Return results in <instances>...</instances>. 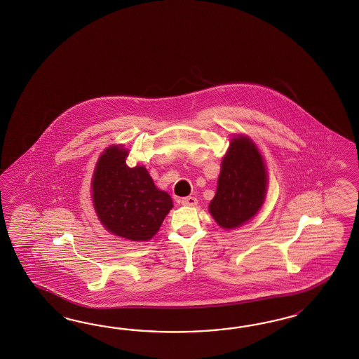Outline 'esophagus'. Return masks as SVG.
Listing matches in <instances>:
<instances>
[{
	"mask_svg": "<svg viewBox=\"0 0 359 359\" xmlns=\"http://www.w3.org/2000/svg\"><path fill=\"white\" fill-rule=\"evenodd\" d=\"M181 203L184 205H195L198 203V199L195 196H186L181 201Z\"/></svg>",
	"mask_w": 359,
	"mask_h": 359,
	"instance_id": "1",
	"label": "esophagus"
}]
</instances>
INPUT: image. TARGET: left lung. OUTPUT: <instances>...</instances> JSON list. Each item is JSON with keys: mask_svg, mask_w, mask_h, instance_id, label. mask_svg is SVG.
<instances>
[{"mask_svg": "<svg viewBox=\"0 0 359 359\" xmlns=\"http://www.w3.org/2000/svg\"><path fill=\"white\" fill-rule=\"evenodd\" d=\"M266 184V168L256 145L237 136L223 158L215 198L208 207L216 223L232 229L252 219L265 201Z\"/></svg>", "mask_w": 359, "mask_h": 359, "instance_id": "1", "label": "left lung"}]
</instances>
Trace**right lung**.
Wrapping results in <instances>:
<instances>
[{
  "mask_svg": "<svg viewBox=\"0 0 359 359\" xmlns=\"http://www.w3.org/2000/svg\"><path fill=\"white\" fill-rule=\"evenodd\" d=\"M127 154L122 147H110L100 157L93 177V202L111 233L145 241L157 233L173 202L154 186L144 166H127Z\"/></svg>",
  "mask_w": 359,
  "mask_h": 359,
  "instance_id": "add662e5",
  "label": "right lung"
}]
</instances>
